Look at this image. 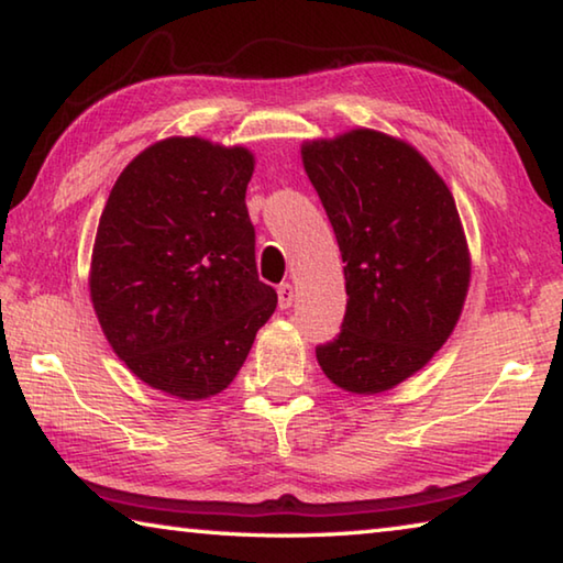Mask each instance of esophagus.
<instances>
[{
	"instance_id": "esophagus-1",
	"label": "esophagus",
	"mask_w": 563,
	"mask_h": 563,
	"mask_svg": "<svg viewBox=\"0 0 563 563\" xmlns=\"http://www.w3.org/2000/svg\"><path fill=\"white\" fill-rule=\"evenodd\" d=\"M292 300H295L292 285H290V283H280V285H278V305H280V308L288 310L290 305H292Z\"/></svg>"
}]
</instances>
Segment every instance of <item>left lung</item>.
<instances>
[{
  "label": "left lung",
  "mask_w": 563,
  "mask_h": 563,
  "mask_svg": "<svg viewBox=\"0 0 563 563\" xmlns=\"http://www.w3.org/2000/svg\"><path fill=\"white\" fill-rule=\"evenodd\" d=\"M300 154L345 263L347 310L318 362L347 393H385L422 369L462 316L472 268L460 213L427 158L387 133L355 129Z\"/></svg>",
  "instance_id": "obj_1"
}]
</instances>
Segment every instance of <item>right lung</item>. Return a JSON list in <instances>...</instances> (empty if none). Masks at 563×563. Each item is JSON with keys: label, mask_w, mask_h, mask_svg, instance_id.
<instances>
[{"label": "right lung", "mask_w": 563, "mask_h": 563, "mask_svg": "<svg viewBox=\"0 0 563 563\" xmlns=\"http://www.w3.org/2000/svg\"><path fill=\"white\" fill-rule=\"evenodd\" d=\"M253 154L174 136L113 184L91 253L89 290L113 352L180 399L233 383L278 295L255 268L245 208Z\"/></svg>", "instance_id": "right-lung-1"}]
</instances>
